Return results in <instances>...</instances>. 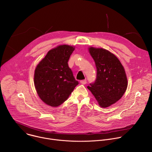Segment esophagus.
<instances>
[{
	"mask_svg": "<svg viewBox=\"0 0 152 152\" xmlns=\"http://www.w3.org/2000/svg\"><path fill=\"white\" fill-rule=\"evenodd\" d=\"M80 82L82 84L85 85V84L86 83V80H80Z\"/></svg>",
	"mask_w": 152,
	"mask_h": 152,
	"instance_id": "esophagus-1",
	"label": "esophagus"
}]
</instances>
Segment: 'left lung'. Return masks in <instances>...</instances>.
I'll return each instance as SVG.
<instances>
[{
    "label": "left lung",
    "instance_id": "8db88e82",
    "mask_svg": "<svg viewBox=\"0 0 152 152\" xmlns=\"http://www.w3.org/2000/svg\"><path fill=\"white\" fill-rule=\"evenodd\" d=\"M91 56L97 68L94 83L87 86L102 107L110 106L118 101L127 87V79L121 63L117 57L103 48L90 47Z\"/></svg>",
    "mask_w": 152,
    "mask_h": 152
}]
</instances>
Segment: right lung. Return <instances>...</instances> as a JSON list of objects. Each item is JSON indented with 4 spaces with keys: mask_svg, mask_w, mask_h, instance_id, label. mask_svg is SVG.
<instances>
[{
    "mask_svg": "<svg viewBox=\"0 0 152 152\" xmlns=\"http://www.w3.org/2000/svg\"><path fill=\"white\" fill-rule=\"evenodd\" d=\"M75 49L73 46L59 45L50 50L35 68V88L39 98L48 105H61L79 84L68 65Z\"/></svg>",
    "mask_w": 152,
    "mask_h": 152,
    "instance_id": "obj_1",
    "label": "right lung"
}]
</instances>
